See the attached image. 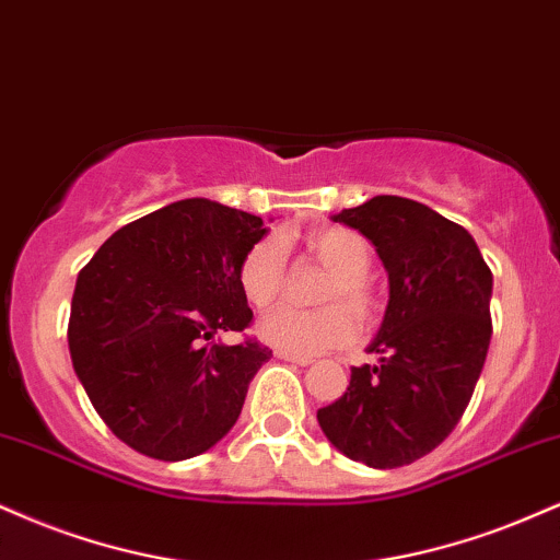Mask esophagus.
Segmentation results:
<instances>
[{
	"mask_svg": "<svg viewBox=\"0 0 560 560\" xmlns=\"http://www.w3.org/2000/svg\"><path fill=\"white\" fill-rule=\"evenodd\" d=\"M276 357H279V360H287V362H294V365H300V368H305V365H310V357H302V354H292V352H284V349H276L273 352Z\"/></svg>",
	"mask_w": 560,
	"mask_h": 560,
	"instance_id": "esophagus-1",
	"label": "esophagus"
}]
</instances>
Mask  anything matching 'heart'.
Here are the masks:
<instances>
[{"label": "heart", "mask_w": 560, "mask_h": 560, "mask_svg": "<svg viewBox=\"0 0 560 560\" xmlns=\"http://www.w3.org/2000/svg\"><path fill=\"white\" fill-rule=\"evenodd\" d=\"M310 253L331 271L320 292V302L334 305L318 310L279 307L260 320L262 341L284 352L313 357L347 347L354 339L357 323H373L381 298L370 281L373 250L365 237L345 226H320L305 237ZM237 281L253 307L268 310L281 300L287 287V253L279 237H262L242 255ZM353 310L349 314L346 307Z\"/></svg>", "instance_id": "b5f03b06"}]
</instances>
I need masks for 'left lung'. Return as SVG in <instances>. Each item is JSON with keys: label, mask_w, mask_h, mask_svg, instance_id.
I'll return each mask as SVG.
<instances>
[{"label": "left lung", "mask_w": 560, "mask_h": 560, "mask_svg": "<svg viewBox=\"0 0 560 560\" xmlns=\"http://www.w3.org/2000/svg\"><path fill=\"white\" fill-rule=\"evenodd\" d=\"M334 221L375 245L388 307L345 396L318 409L341 454L394 469L430 454L462 420L488 357L493 273L467 229L399 195H375Z\"/></svg>", "instance_id": "obj_1"}]
</instances>
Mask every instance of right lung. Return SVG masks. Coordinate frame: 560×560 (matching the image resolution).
<instances>
[{
    "mask_svg": "<svg viewBox=\"0 0 560 560\" xmlns=\"http://www.w3.org/2000/svg\"><path fill=\"white\" fill-rule=\"evenodd\" d=\"M266 232L260 215L187 198L117 229L78 273L72 368L130 448L182 462L234 428L271 349L213 334L250 326L237 268Z\"/></svg>",
    "mask_w": 560,
    "mask_h": 560,
    "instance_id": "add662e5",
    "label": "right lung"
}]
</instances>
